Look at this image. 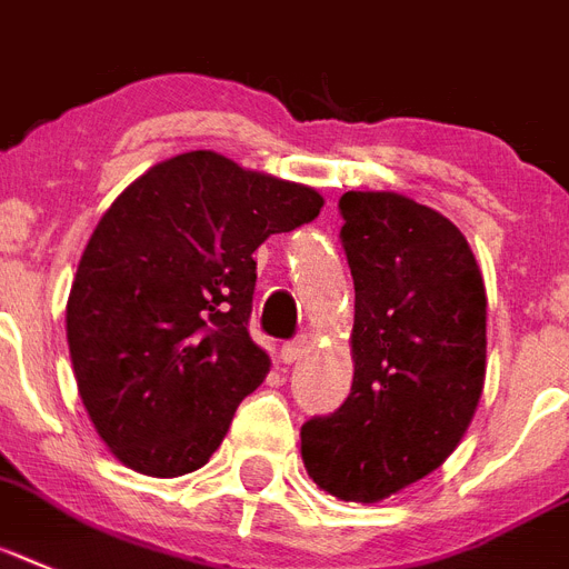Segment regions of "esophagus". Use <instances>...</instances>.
I'll list each match as a JSON object with an SVG mask.
<instances>
[{
	"mask_svg": "<svg viewBox=\"0 0 569 569\" xmlns=\"http://www.w3.org/2000/svg\"><path fill=\"white\" fill-rule=\"evenodd\" d=\"M308 349H311V346H308V340H305V337L284 342V346H281V363L290 366V363H296V360H302L305 355H308Z\"/></svg>",
	"mask_w": 569,
	"mask_h": 569,
	"instance_id": "1",
	"label": "esophagus"
}]
</instances>
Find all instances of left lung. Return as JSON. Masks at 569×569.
I'll use <instances>...</instances> for the list:
<instances>
[{"label": "left lung", "instance_id": "obj_1", "mask_svg": "<svg viewBox=\"0 0 569 569\" xmlns=\"http://www.w3.org/2000/svg\"><path fill=\"white\" fill-rule=\"evenodd\" d=\"M355 279L349 398L302 427L322 491L378 503L462 442L486 387V284L465 234L396 191L340 197Z\"/></svg>", "mask_w": 569, "mask_h": 569}]
</instances>
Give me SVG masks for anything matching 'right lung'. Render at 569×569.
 I'll return each instance as SVG.
<instances>
[{"mask_svg": "<svg viewBox=\"0 0 569 569\" xmlns=\"http://www.w3.org/2000/svg\"><path fill=\"white\" fill-rule=\"evenodd\" d=\"M302 182L189 150L130 182L98 220L66 302L78 392L112 457L148 477L203 468L270 358L247 331L252 252L311 223Z\"/></svg>", "mask_w": 569, "mask_h": 569, "instance_id": "add662e5", "label": "right lung"}]
</instances>
